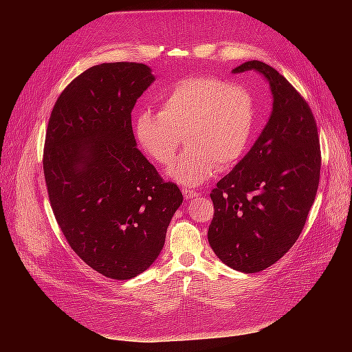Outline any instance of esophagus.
Masks as SVG:
<instances>
[{
  "instance_id": "obj_1",
  "label": "esophagus",
  "mask_w": 352,
  "mask_h": 352,
  "mask_svg": "<svg viewBox=\"0 0 352 352\" xmlns=\"http://www.w3.org/2000/svg\"><path fill=\"white\" fill-rule=\"evenodd\" d=\"M182 194H184V197L186 198V199H190V198H197V197H199V194L198 192H195V190H192V189H182Z\"/></svg>"
}]
</instances>
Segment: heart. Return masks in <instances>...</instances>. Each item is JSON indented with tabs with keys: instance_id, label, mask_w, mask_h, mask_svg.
<instances>
[{
	"instance_id": "b5f03b06",
	"label": "heart",
	"mask_w": 352,
	"mask_h": 352,
	"mask_svg": "<svg viewBox=\"0 0 352 352\" xmlns=\"http://www.w3.org/2000/svg\"><path fill=\"white\" fill-rule=\"evenodd\" d=\"M255 126L251 94L214 76L177 80L160 95V113L144 109L135 117V136L144 153L167 166L185 135L186 150L168 175L198 186L217 168H230L248 151Z\"/></svg>"
}]
</instances>
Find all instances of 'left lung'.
Listing matches in <instances>:
<instances>
[{
    "label": "left lung",
    "instance_id": "1",
    "mask_svg": "<svg viewBox=\"0 0 352 352\" xmlns=\"http://www.w3.org/2000/svg\"><path fill=\"white\" fill-rule=\"evenodd\" d=\"M257 70L269 80L273 111L248 154L211 190L208 242L242 273L270 267L305 226L320 179L322 153L310 105L272 66L251 60L233 73Z\"/></svg>",
    "mask_w": 352,
    "mask_h": 352
}]
</instances>
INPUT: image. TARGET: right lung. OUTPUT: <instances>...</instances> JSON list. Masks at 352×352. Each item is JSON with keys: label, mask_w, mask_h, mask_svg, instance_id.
I'll use <instances>...</instances> for the list:
<instances>
[{"label": "right lung", "mask_w": 352, "mask_h": 352, "mask_svg": "<svg viewBox=\"0 0 352 352\" xmlns=\"http://www.w3.org/2000/svg\"><path fill=\"white\" fill-rule=\"evenodd\" d=\"M153 82L142 63L94 66L60 94L47 127L42 167L52 212L80 260L116 280L154 263L184 201L136 148L132 110Z\"/></svg>", "instance_id": "add662e5"}]
</instances>
